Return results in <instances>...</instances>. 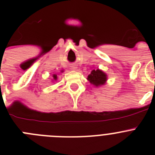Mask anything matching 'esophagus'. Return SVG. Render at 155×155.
Wrapping results in <instances>:
<instances>
[{
	"label": "esophagus",
	"instance_id": "1",
	"mask_svg": "<svg viewBox=\"0 0 155 155\" xmlns=\"http://www.w3.org/2000/svg\"><path fill=\"white\" fill-rule=\"evenodd\" d=\"M71 69H73V70H77L78 69V67H77L76 64H71Z\"/></svg>",
	"mask_w": 155,
	"mask_h": 155
}]
</instances>
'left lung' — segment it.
Masks as SVG:
<instances>
[{
	"label": "left lung",
	"instance_id": "left-lung-1",
	"mask_svg": "<svg viewBox=\"0 0 155 155\" xmlns=\"http://www.w3.org/2000/svg\"><path fill=\"white\" fill-rule=\"evenodd\" d=\"M87 81L91 83V84L95 87H100L104 85L107 81V74L102 71V70L97 69L91 71V74H88L87 78Z\"/></svg>",
	"mask_w": 155,
	"mask_h": 155
}]
</instances>
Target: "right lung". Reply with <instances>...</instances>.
Returning <instances> with one entry per match:
<instances>
[{
	"label": "right lung",
	"instance_id": "right-lung-1",
	"mask_svg": "<svg viewBox=\"0 0 155 155\" xmlns=\"http://www.w3.org/2000/svg\"><path fill=\"white\" fill-rule=\"evenodd\" d=\"M63 71H61V72H63ZM53 80H52V81H57V74H53Z\"/></svg>",
	"mask_w": 155,
	"mask_h": 155
}]
</instances>
